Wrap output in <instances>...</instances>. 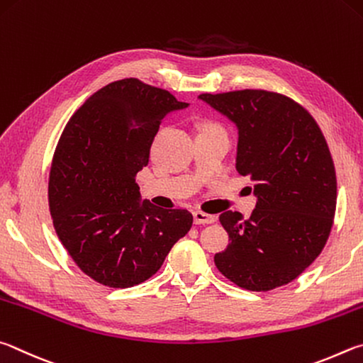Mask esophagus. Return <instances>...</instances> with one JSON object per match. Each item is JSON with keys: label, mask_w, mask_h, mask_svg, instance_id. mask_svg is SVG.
<instances>
[{"label": "esophagus", "mask_w": 363, "mask_h": 363, "mask_svg": "<svg viewBox=\"0 0 363 363\" xmlns=\"http://www.w3.org/2000/svg\"><path fill=\"white\" fill-rule=\"evenodd\" d=\"M193 217H194V223L196 225H211V223H213V221H215L213 215H208V213L199 212V211H196L193 213Z\"/></svg>", "instance_id": "1"}]
</instances>
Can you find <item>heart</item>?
<instances>
[{"instance_id": "1", "label": "heart", "mask_w": 363, "mask_h": 363, "mask_svg": "<svg viewBox=\"0 0 363 363\" xmlns=\"http://www.w3.org/2000/svg\"><path fill=\"white\" fill-rule=\"evenodd\" d=\"M212 127H217V125H212V124H208V125L206 127V129H212Z\"/></svg>"}]
</instances>
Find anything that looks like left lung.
<instances>
[{
    "label": "left lung",
    "instance_id": "obj_1",
    "mask_svg": "<svg viewBox=\"0 0 363 363\" xmlns=\"http://www.w3.org/2000/svg\"><path fill=\"white\" fill-rule=\"evenodd\" d=\"M198 99L236 125V169L250 177L257 198L250 218L220 215L230 245L215 264L252 291L289 284L320 255L333 225L336 174L325 137L301 105L281 94L245 89Z\"/></svg>",
    "mask_w": 363,
    "mask_h": 363
}]
</instances>
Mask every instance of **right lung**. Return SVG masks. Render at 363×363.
Listing matches in <instances>:
<instances>
[{
  "label": "right lung",
  "mask_w": 363,
  "mask_h": 363,
  "mask_svg": "<svg viewBox=\"0 0 363 363\" xmlns=\"http://www.w3.org/2000/svg\"><path fill=\"white\" fill-rule=\"evenodd\" d=\"M185 108L164 89L121 79L91 95L63 129L49 177L50 215L94 281L113 289L145 282L191 230V213L142 201L135 183L161 121Z\"/></svg>",
  "instance_id": "right-lung-1"
}]
</instances>
